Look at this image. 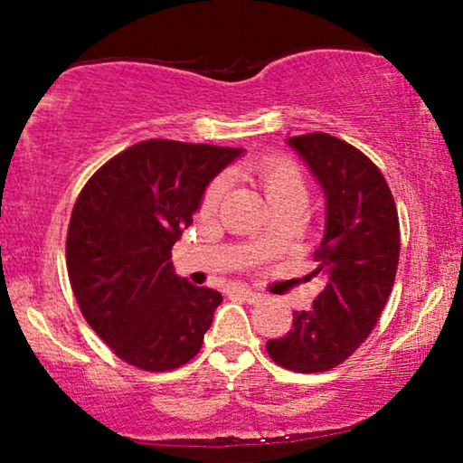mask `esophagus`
Here are the masks:
<instances>
[{
    "label": "esophagus",
    "instance_id": "34e87169",
    "mask_svg": "<svg viewBox=\"0 0 463 463\" xmlns=\"http://www.w3.org/2000/svg\"><path fill=\"white\" fill-rule=\"evenodd\" d=\"M232 293H236L238 297H242V299L249 301V303H257L259 299H261V295L255 293V290L249 288V287H233Z\"/></svg>",
    "mask_w": 463,
    "mask_h": 463
}]
</instances>
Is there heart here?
Listing matches in <instances>:
<instances>
[{"instance_id":"b5f03b06","label":"heart","mask_w":463,"mask_h":463,"mask_svg":"<svg viewBox=\"0 0 463 463\" xmlns=\"http://www.w3.org/2000/svg\"><path fill=\"white\" fill-rule=\"evenodd\" d=\"M259 187L263 189L265 198H268L269 206L276 211H284V208H295L301 211L307 206L309 198V187L306 181V175L301 173V168L290 160L284 157H265L252 168ZM227 189L225 176H217L208 183L200 200V214L202 217H211L217 213V208L223 200ZM265 236L259 238V244H265Z\"/></svg>"}]
</instances>
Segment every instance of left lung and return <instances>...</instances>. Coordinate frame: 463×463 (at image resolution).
I'll return each mask as SVG.
<instances>
[{
    "mask_svg": "<svg viewBox=\"0 0 463 463\" xmlns=\"http://www.w3.org/2000/svg\"><path fill=\"white\" fill-rule=\"evenodd\" d=\"M326 200V225L314 252L326 287L293 328L268 341L276 364L297 373L331 371L369 337L390 299L401 255L396 202L382 170L354 145L326 132L290 137Z\"/></svg>",
    "mask_w": 463,
    "mask_h": 463,
    "instance_id": "1",
    "label": "left lung"
}]
</instances>
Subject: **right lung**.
<instances>
[{"label": "right lung", "mask_w": 463, "mask_h": 463, "mask_svg": "<svg viewBox=\"0 0 463 463\" xmlns=\"http://www.w3.org/2000/svg\"><path fill=\"white\" fill-rule=\"evenodd\" d=\"M242 149L151 138L94 173L67 232V271L92 331L137 369H179L200 352L217 290L176 276L170 250L208 183Z\"/></svg>", "instance_id": "right-lung-1"}]
</instances>
